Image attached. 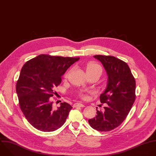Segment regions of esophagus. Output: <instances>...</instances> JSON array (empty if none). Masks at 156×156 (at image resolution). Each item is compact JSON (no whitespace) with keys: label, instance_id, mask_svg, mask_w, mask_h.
<instances>
[{"label":"esophagus","instance_id":"1","mask_svg":"<svg viewBox=\"0 0 156 156\" xmlns=\"http://www.w3.org/2000/svg\"><path fill=\"white\" fill-rule=\"evenodd\" d=\"M85 105L84 104H82L81 103H75L73 105L74 107H84Z\"/></svg>","mask_w":156,"mask_h":156}]
</instances>
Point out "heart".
<instances>
[{"label": "heart", "mask_w": 156, "mask_h": 156, "mask_svg": "<svg viewBox=\"0 0 156 156\" xmlns=\"http://www.w3.org/2000/svg\"><path fill=\"white\" fill-rule=\"evenodd\" d=\"M86 70L87 74L97 73H99V74L101 75L102 72V69L101 66L100 65H99L98 63H94V62H90V63H87V65H86ZM68 75H69L68 73H66L65 74V78H67ZM81 96H82L83 98L86 97L83 94H81Z\"/></svg>", "instance_id": "obj_1"}]
</instances>
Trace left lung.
<instances>
[{
    "label": "left lung",
    "mask_w": 156,
    "mask_h": 156,
    "mask_svg": "<svg viewBox=\"0 0 156 156\" xmlns=\"http://www.w3.org/2000/svg\"><path fill=\"white\" fill-rule=\"evenodd\" d=\"M108 76L107 87L100 96L105 103L104 111L97 109V115L88 120L94 129L108 131L118 127L126 119L135 101L136 81L129 66L114 56L96 55Z\"/></svg>",
    "instance_id": "1"
}]
</instances>
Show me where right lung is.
I'll use <instances>...</instances> for the list:
<instances>
[{
  "label": "right lung",
  "mask_w": 156,
  "mask_h": 156,
  "mask_svg": "<svg viewBox=\"0 0 156 156\" xmlns=\"http://www.w3.org/2000/svg\"><path fill=\"white\" fill-rule=\"evenodd\" d=\"M79 57H63L41 54L27 62L16 84L22 112L38 130L50 132L65 122L72 107L66 102L54 110L50 98L62 81V76Z\"/></svg>",
  "instance_id": "obj_1"
}]
</instances>
